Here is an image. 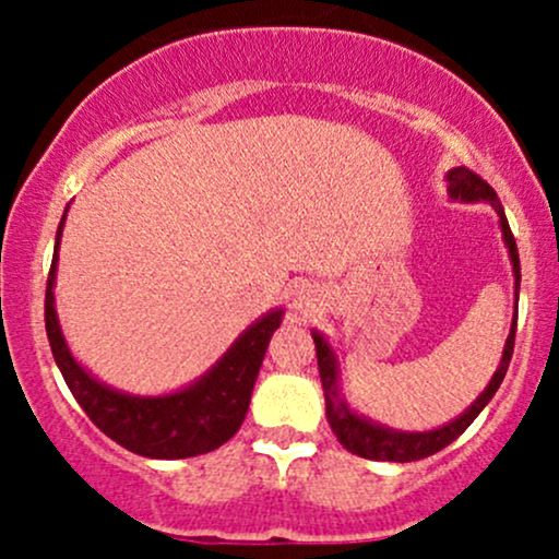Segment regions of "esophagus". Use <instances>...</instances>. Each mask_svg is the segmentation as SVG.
<instances>
[{
    "label": "esophagus",
    "instance_id": "obj_1",
    "mask_svg": "<svg viewBox=\"0 0 559 559\" xmlns=\"http://www.w3.org/2000/svg\"><path fill=\"white\" fill-rule=\"evenodd\" d=\"M316 305H318V292L312 286H301L292 299V307L297 312H301V316H307V312L316 310Z\"/></svg>",
    "mask_w": 559,
    "mask_h": 559
}]
</instances>
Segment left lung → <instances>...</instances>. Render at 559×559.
I'll use <instances>...</instances> for the list:
<instances>
[{
  "mask_svg": "<svg viewBox=\"0 0 559 559\" xmlns=\"http://www.w3.org/2000/svg\"><path fill=\"white\" fill-rule=\"evenodd\" d=\"M447 183H449L447 191L452 199H460V202H489L491 207L497 210L499 228H502V236H504V247L510 249L512 273H515V299H518V294H521V258H518L515 236H512L510 223H507L497 191H493L484 178L476 176V173L467 168L449 170ZM515 329H518V312L512 316V329L504 342V352H502V360H499L497 373L491 376L489 386L480 391L478 400L473 402L460 418H454L452 423H447V426L441 428H433V431H420V433L394 431V428L378 426V423L357 415L355 409L344 402L342 389H338L336 355H333L329 342H325L318 331H312V342H316V352H318L320 383H323V394H325V418H329L338 444H342L346 452L357 454V457L383 460V463H413V460L431 457V454L441 452V449L452 444V441L478 418L480 409H484L486 404L491 402V396L497 394L499 383H502L507 368H510L512 349H515Z\"/></svg>",
  "mask_w": 559,
  "mask_h": 559,
  "instance_id": "obj_1",
  "label": "left lung"
}]
</instances>
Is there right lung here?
<instances>
[{
	"label": "right lung",
	"mask_w": 559,
	"mask_h": 559,
	"mask_svg": "<svg viewBox=\"0 0 559 559\" xmlns=\"http://www.w3.org/2000/svg\"><path fill=\"white\" fill-rule=\"evenodd\" d=\"M62 226H66V215L57 228L55 258L47 278V297H44V323H47L57 368L83 413L92 418L102 433L141 457L183 460L207 454L226 444L241 428L262 357H265L273 331L281 325L284 310L267 312L258 323L249 325L230 344L226 355L191 386L165 396L123 394V391L105 386L94 376H88L70 355L66 338H62L52 292Z\"/></svg>",
	"instance_id": "1"
}]
</instances>
